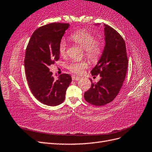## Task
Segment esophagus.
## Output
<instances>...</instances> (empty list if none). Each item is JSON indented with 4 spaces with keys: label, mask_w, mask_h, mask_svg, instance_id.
Returning a JSON list of instances; mask_svg holds the SVG:
<instances>
[{
    "label": "esophagus",
    "mask_w": 152,
    "mask_h": 152,
    "mask_svg": "<svg viewBox=\"0 0 152 152\" xmlns=\"http://www.w3.org/2000/svg\"><path fill=\"white\" fill-rule=\"evenodd\" d=\"M72 80H79V79H80V77H77L76 75H72Z\"/></svg>",
    "instance_id": "esophagus-1"
}]
</instances>
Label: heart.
Here are the masks:
<instances>
[{
    "label": "heart",
    "instance_id": "1",
    "mask_svg": "<svg viewBox=\"0 0 152 152\" xmlns=\"http://www.w3.org/2000/svg\"><path fill=\"white\" fill-rule=\"evenodd\" d=\"M70 39L84 49L85 56L89 60L96 61L99 58L102 53V45L91 34L85 30H78L70 36ZM59 53L61 56L66 55V43L64 40L59 43ZM87 67L88 63L85 61H72L67 65L69 70L77 74L82 73Z\"/></svg>",
    "mask_w": 152,
    "mask_h": 152
}]
</instances>
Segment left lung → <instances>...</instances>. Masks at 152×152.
<instances>
[{
    "label": "left lung",
    "mask_w": 152,
    "mask_h": 152,
    "mask_svg": "<svg viewBox=\"0 0 152 152\" xmlns=\"http://www.w3.org/2000/svg\"><path fill=\"white\" fill-rule=\"evenodd\" d=\"M104 26V48L91 72L93 75H99L101 79L96 84L91 82L90 89L84 93L86 102L95 106L107 104L116 97L125 80L128 66L125 41L112 27Z\"/></svg>",
    "instance_id": "8db88e82"
}]
</instances>
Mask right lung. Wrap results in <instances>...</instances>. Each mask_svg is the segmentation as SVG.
Masks as SVG:
<instances>
[{
    "label": "right lung",
    "mask_w": 152,
    "mask_h": 152,
    "mask_svg": "<svg viewBox=\"0 0 152 152\" xmlns=\"http://www.w3.org/2000/svg\"><path fill=\"white\" fill-rule=\"evenodd\" d=\"M68 23H53L37 29L26 49L25 68L32 94L40 102L57 106L63 102L72 82L70 75L63 73L55 79L50 66L59 59V45Z\"/></svg>",
    "instance_id": "add662e5"
}]
</instances>
